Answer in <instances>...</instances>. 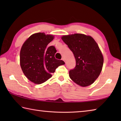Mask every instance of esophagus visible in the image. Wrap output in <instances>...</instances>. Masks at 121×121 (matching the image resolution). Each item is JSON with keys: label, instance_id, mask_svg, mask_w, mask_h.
<instances>
[{"label": "esophagus", "instance_id": "obj_1", "mask_svg": "<svg viewBox=\"0 0 121 121\" xmlns=\"http://www.w3.org/2000/svg\"><path fill=\"white\" fill-rule=\"evenodd\" d=\"M62 60L63 61H64L65 62V58H63L62 59Z\"/></svg>", "mask_w": 121, "mask_h": 121}]
</instances>
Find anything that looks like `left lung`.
<instances>
[{
    "label": "left lung",
    "mask_w": 121,
    "mask_h": 121,
    "mask_svg": "<svg viewBox=\"0 0 121 121\" xmlns=\"http://www.w3.org/2000/svg\"><path fill=\"white\" fill-rule=\"evenodd\" d=\"M61 39L75 58L76 67L69 71L70 79L82 87L91 85L99 77L104 63L97 42L91 36L82 34L63 35Z\"/></svg>",
    "instance_id": "left-lung-1"
}]
</instances>
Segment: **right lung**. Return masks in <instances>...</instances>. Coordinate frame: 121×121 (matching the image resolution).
Here are the masks:
<instances>
[{"mask_svg": "<svg viewBox=\"0 0 121 121\" xmlns=\"http://www.w3.org/2000/svg\"><path fill=\"white\" fill-rule=\"evenodd\" d=\"M54 38L53 35L38 32L30 36L21 47L20 66L26 77L35 84L48 81L57 67L65 65L63 61L55 58L56 48L47 47Z\"/></svg>", "mask_w": 121, "mask_h": 121, "instance_id": "1", "label": "right lung"}]
</instances>
